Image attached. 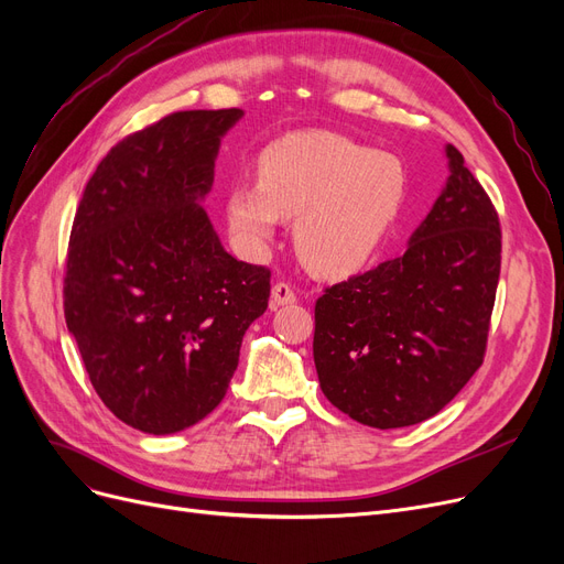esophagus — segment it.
<instances>
[{
  "label": "esophagus",
  "mask_w": 564,
  "mask_h": 564,
  "mask_svg": "<svg viewBox=\"0 0 564 564\" xmlns=\"http://www.w3.org/2000/svg\"><path fill=\"white\" fill-rule=\"evenodd\" d=\"M296 301V292L294 286L289 282H278L275 286H272V294H270V305L272 308H278V305H289Z\"/></svg>",
  "instance_id": "1"
}]
</instances>
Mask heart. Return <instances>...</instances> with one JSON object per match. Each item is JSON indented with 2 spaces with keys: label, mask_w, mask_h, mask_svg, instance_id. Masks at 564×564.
Wrapping results in <instances>:
<instances>
[{
  "label": "heart",
  "mask_w": 564,
  "mask_h": 564,
  "mask_svg": "<svg viewBox=\"0 0 564 564\" xmlns=\"http://www.w3.org/2000/svg\"><path fill=\"white\" fill-rule=\"evenodd\" d=\"M259 183L228 193V218L245 247L259 249L280 218L296 216L294 242L317 275L346 278L377 253L406 199L400 158L329 131H296L256 162Z\"/></svg>",
  "instance_id": "1"
}]
</instances>
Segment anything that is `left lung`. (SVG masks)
<instances>
[{"label": "left lung", "mask_w": 564, "mask_h": 564, "mask_svg": "<svg viewBox=\"0 0 564 564\" xmlns=\"http://www.w3.org/2000/svg\"><path fill=\"white\" fill-rule=\"evenodd\" d=\"M398 259L324 289L313 357L327 400L371 429L435 416L480 369L501 272V226L464 155Z\"/></svg>", "instance_id": "left-lung-1"}]
</instances>
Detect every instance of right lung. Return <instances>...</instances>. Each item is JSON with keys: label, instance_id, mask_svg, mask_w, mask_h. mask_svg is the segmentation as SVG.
<instances>
[{"label": "right lung", "instance_id": "add662e5", "mask_svg": "<svg viewBox=\"0 0 564 564\" xmlns=\"http://www.w3.org/2000/svg\"><path fill=\"white\" fill-rule=\"evenodd\" d=\"M240 108L181 110L110 148L84 187L63 311L98 398L135 431L191 429L226 398L270 270L220 247L199 199Z\"/></svg>", "mask_w": 564, "mask_h": 564}]
</instances>
